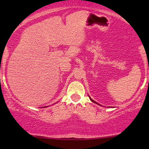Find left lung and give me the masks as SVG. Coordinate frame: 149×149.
Wrapping results in <instances>:
<instances>
[{"mask_svg":"<svg viewBox=\"0 0 149 149\" xmlns=\"http://www.w3.org/2000/svg\"><path fill=\"white\" fill-rule=\"evenodd\" d=\"M90 100H91L92 102H94V103H96V104H97V102H95V101H93V100H92V99H90Z\"/></svg>","mask_w":149,"mask_h":149,"instance_id":"left-lung-1","label":"left lung"}]
</instances>
